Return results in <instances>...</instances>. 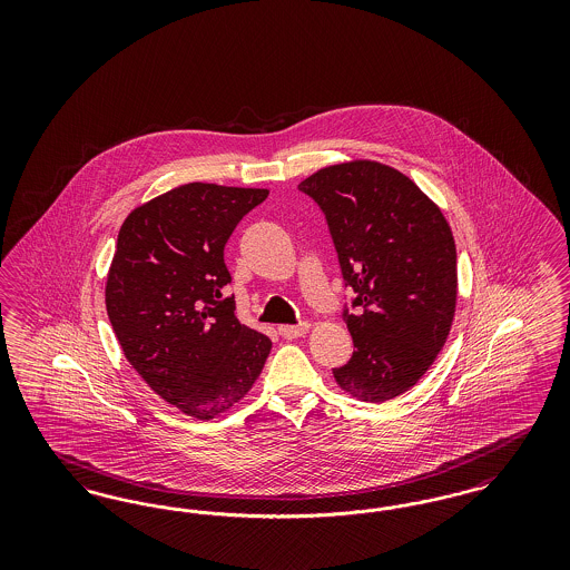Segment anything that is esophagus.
I'll list each match as a JSON object with an SVG mask.
<instances>
[{
  "instance_id": "esophagus-1",
  "label": "esophagus",
  "mask_w": 570,
  "mask_h": 570,
  "mask_svg": "<svg viewBox=\"0 0 570 570\" xmlns=\"http://www.w3.org/2000/svg\"><path fill=\"white\" fill-rule=\"evenodd\" d=\"M307 328H309L307 323H298V325H284L279 326V335H282L284 340H295V337L305 335V333H307Z\"/></svg>"
}]
</instances>
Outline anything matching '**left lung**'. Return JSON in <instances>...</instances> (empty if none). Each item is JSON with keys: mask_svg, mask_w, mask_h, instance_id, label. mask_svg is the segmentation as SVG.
<instances>
[{"mask_svg": "<svg viewBox=\"0 0 570 570\" xmlns=\"http://www.w3.org/2000/svg\"><path fill=\"white\" fill-rule=\"evenodd\" d=\"M323 209L346 286L353 358L333 370L356 400L382 404L414 386L442 351L458 303V252L446 217L404 173L353 160L298 184Z\"/></svg>", "mask_w": 570, "mask_h": 570, "instance_id": "1", "label": "left lung"}]
</instances>
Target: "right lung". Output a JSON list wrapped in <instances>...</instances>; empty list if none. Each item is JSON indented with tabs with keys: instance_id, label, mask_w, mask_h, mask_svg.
Listing matches in <instances>:
<instances>
[{
	"instance_id": "add662e5",
	"label": "right lung",
	"mask_w": 570,
	"mask_h": 570,
	"mask_svg": "<svg viewBox=\"0 0 570 570\" xmlns=\"http://www.w3.org/2000/svg\"><path fill=\"white\" fill-rule=\"evenodd\" d=\"M267 196L194 181L136 207L119 228L107 275L112 331L138 376L200 421L244 400L272 351L224 297V245Z\"/></svg>"
}]
</instances>
